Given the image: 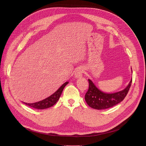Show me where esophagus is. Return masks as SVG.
I'll list each match as a JSON object with an SVG mask.
<instances>
[{
	"mask_svg": "<svg viewBox=\"0 0 146 146\" xmlns=\"http://www.w3.org/2000/svg\"><path fill=\"white\" fill-rule=\"evenodd\" d=\"M83 70L82 68L81 67H78V68L76 69V70L74 71V76L76 78H80L82 77L83 76Z\"/></svg>",
	"mask_w": 146,
	"mask_h": 146,
	"instance_id": "1",
	"label": "esophagus"
}]
</instances>
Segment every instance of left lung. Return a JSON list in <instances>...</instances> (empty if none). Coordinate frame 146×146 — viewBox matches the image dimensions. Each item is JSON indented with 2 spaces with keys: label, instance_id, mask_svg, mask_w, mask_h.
I'll return each instance as SVG.
<instances>
[{
  "label": "left lung",
  "instance_id": "obj_1",
  "mask_svg": "<svg viewBox=\"0 0 146 146\" xmlns=\"http://www.w3.org/2000/svg\"><path fill=\"white\" fill-rule=\"evenodd\" d=\"M89 81V89L85 95V101L87 104L95 110H104L111 108L117 105L127 96L131 87L132 79L128 85L121 91L113 94H106L98 89L94 83L90 79Z\"/></svg>",
  "mask_w": 146,
  "mask_h": 146
}]
</instances>
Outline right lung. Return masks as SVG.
<instances>
[{"label": "right lung", "instance_id": "right-lung-1", "mask_svg": "<svg viewBox=\"0 0 146 146\" xmlns=\"http://www.w3.org/2000/svg\"><path fill=\"white\" fill-rule=\"evenodd\" d=\"M68 83V82L64 83L63 85L55 93H54L50 96L44 99L42 101L37 102L35 103H33V104H28L25 102H24V103L30 107H32V108L38 109V110H44V109L50 108V107L53 106L58 101L64 87L67 85Z\"/></svg>", "mask_w": 146, "mask_h": 146}]
</instances>
